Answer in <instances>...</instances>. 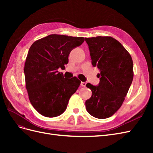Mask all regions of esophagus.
I'll return each instance as SVG.
<instances>
[{
  "label": "esophagus",
  "instance_id": "esophagus-1",
  "mask_svg": "<svg viewBox=\"0 0 153 153\" xmlns=\"http://www.w3.org/2000/svg\"><path fill=\"white\" fill-rule=\"evenodd\" d=\"M80 85H81L82 86H83V87H85V86L86 85V83H85V82H81V84H80Z\"/></svg>",
  "mask_w": 153,
  "mask_h": 153
}]
</instances>
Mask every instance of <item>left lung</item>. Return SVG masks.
Returning a JSON list of instances; mask_svg holds the SVG:
<instances>
[{
  "instance_id": "8db88e82",
  "label": "left lung",
  "mask_w": 153,
  "mask_h": 153,
  "mask_svg": "<svg viewBox=\"0 0 153 153\" xmlns=\"http://www.w3.org/2000/svg\"><path fill=\"white\" fill-rule=\"evenodd\" d=\"M89 47L92 64L100 69V83L87 87L92 91L86 100L87 111L98 119L113 115L121 107L133 78L131 55L118 41L112 37L85 38Z\"/></svg>"
}]
</instances>
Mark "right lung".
<instances>
[{"label": "right lung", "instance_id": "right-lung-1", "mask_svg": "<svg viewBox=\"0 0 153 153\" xmlns=\"http://www.w3.org/2000/svg\"><path fill=\"white\" fill-rule=\"evenodd\" d=\"M84 41L83 37L51 34L30 47L24 67L26 89L32 105L43 116L61 115L79 87L77 78H64L58 69L65 68L71 51Z\"/></svg>", "mask_w": 153, "mask_h": 153}]
</instances>
